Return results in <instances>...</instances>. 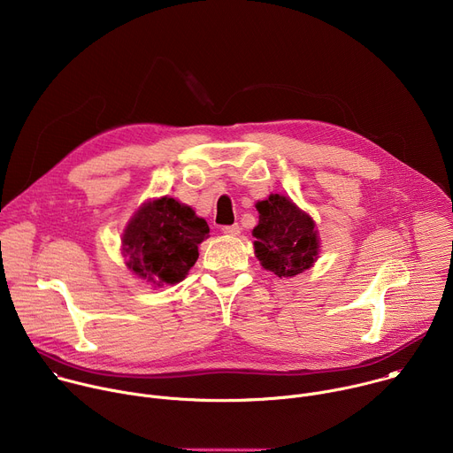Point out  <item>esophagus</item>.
<instances>
[{
  "label": "esophagus",
  "instance_id": "obj_1",
  "mask_svg": "<svg viewBox=\"0 0 453 453\" xmlns=\"http://www.w3.org/2000/svg\"><path fill=\"white\" fill-rule=\"evenodd\" d=\"M222 233L227 234V236H238V234H240V226H238V224L224 226V227H222Z\"/></svg>",
  "mask_w": 453,
  "mask_h": 453
}]
</instances>
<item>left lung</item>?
Wrapping results in <instances>:
<instances>
[{"mask_svg":"<svg viewBox=\"0 0 453 453\" xmlns=\"http://www.w3.org/2000/svg\"><path fill=\"white\" fill-rule=\"evenodd\" d=\"M256 210L260 220L252 229L254 256L262 267L278 278H294L313 267L320 252L313 219L280 193L257 201Z\"/></svg>","mask_w":453,"mask_h":453,"instance_id":"8db88e82","label":"left lung"}]
</instances>
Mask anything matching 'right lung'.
<instances>
[{"mask_svg": "<svg viewBox=\"0 0 453 453\" xmlns=\"http://www.w3.org/2000/svg\"><path fill=\"white\" fill-rule=\"evenodd\" d=\"M210 236L204 219L165 196L143 203L121 233V254L133 274L152 287L175 285L199 257V243Z\"/></svg>", "mask_w": 453, "mask_h": 453, "instance_id": "right-lung-1", "label": "right lung"}]
</instances>
